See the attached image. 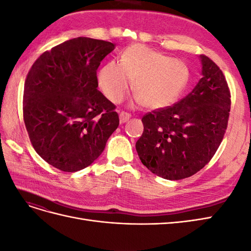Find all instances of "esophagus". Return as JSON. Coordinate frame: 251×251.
<instances>
[{
	"mask_svg": "<svg viewBox=\"0 0 251 251\" xmlns=\"http://www.w3.org/2000/svg\"><path fill=\"white\" fill-rule=\"evenodd\" d=\"M131 118V114H128L126 112H121L119 114V121L120 124H125L126 121Z\"/></svg>",
	"mask_w": 251,
	"mask_h": 251,
	"instance_id": "1",
	"label": "esophagus"
}]
</instances>
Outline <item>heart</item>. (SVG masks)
Segmentation results:
<instances>
[{
    "label": "heart",
    "instance_id": "heart-1",
    "mask_svg": "<svg viewBox=\"0 0 251 251\" xmlns=\"http://www.w3.org/2000/svg\"><path fill=\"white\" fill-rule=\"evenodd\" d=\"M188 79L189 70L183 60L171 58L140 44L126 48L121 63L112 60L98 74L100 87L111 101L123 100L134 81L136 102L154 110L172 105L184 91Z\"/></svg>",
    "mask_w": 251,
    "mask_h": 251
}]
</instances>
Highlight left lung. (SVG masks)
<instances>
[{
  "instance_id": "8db88e82",
  "label": "left lung",
  "mask_w": 251,
  "mask_h": 251,
  "mask_svg": "<svg viewBox=\"0 0 251 251\" xmlns=\"http://www.w3.org/2000/svg\"><path fill=\"white\" fill-rule=\"evenodd\" d=\"M202 77L188 95L171 107L142 117L136 151L143 165L168 180L191 177L214 157L228 124L230 92L223 72L200 55Z\"/></svg>"
}]
</instances>
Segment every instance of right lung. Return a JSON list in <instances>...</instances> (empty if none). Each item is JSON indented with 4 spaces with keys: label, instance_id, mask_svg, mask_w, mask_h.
Segmentation results:
<instances>
[{
    "label": "right lung",
    "instance_id": "right-lung-1",
    "mask_svg": "<svg viewBox=\"0 0 251 251\" xmlns=\"http://www.w3.org/2000/svg\"><path fill=\"white\" fill-rule=\"evenodd\" d=\"M115 45L76 37L44 52L25 80L23 115L36 153L63 172L100 156L119 125L114 105L97 90L96 71Z\"/></svg>",
    "mask_w": 251,
    "mask_h": 251
}]
</instances>
